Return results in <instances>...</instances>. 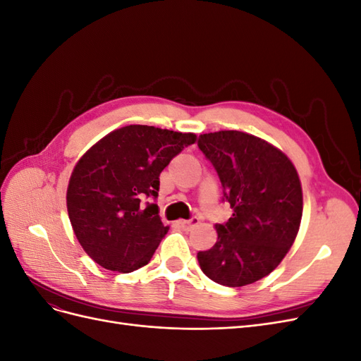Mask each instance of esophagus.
I'll use <instances>...</instances> for the list:
<instances>
[{"label":"esophagus","instance_id":"obj_1","mask_svg":"<svg viewBox=\"0 0 361 361\" xmlns=\"http://www.w3.org/2000/svg\"><path fill=\"white\" fill-rule=\"evenodd\" d=\"M199 221L200 220H199L197 216H192V218H190V220H180L179 224H180V227L183 228V231H191L194 226L199 224Z\"/></svg>","mask_w":361,"mask_h":361}]
</instances>
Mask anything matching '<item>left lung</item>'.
Instances as JSON below:
<instances>
[{"label": "left lung", "instance_id": "1", "mask_svg": "<svg viewBox=\"0 0 361 361\" xmlns=\"http://www.w3.org/2000/svg\"><path fill=\"white\" fill-rule=\"evenodd\" d=\"M197 146L233 209L215 226V245L197 253L199 265L218 285H251L277 268L297 238L302 215L298 173L283 152L239 130L203 134Z\"/></svg>", "mask_w": 361, "mask_h": 361}]
</instances>
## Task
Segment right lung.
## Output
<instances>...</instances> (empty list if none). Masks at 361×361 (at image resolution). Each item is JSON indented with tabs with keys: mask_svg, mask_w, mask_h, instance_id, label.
I'll return each instance as SVG.
<instances>
[{
	"mask_svg": "<svg viewBox=\"0 0 361 361\" xmlns=\"http://www.w3.org/2000/svg\"><path fill=\"white\" fill-rule=\"evenodd\" d=\"M194 134L146 125L113 130L85 152L68 187V212L84 251L117 272L147 265L169 227L158 215L159 174Z\"/></svg>",
	"mask_w": 361,
	"mask_h": 361,
	"instance_id": "add662e5",
	"label": "right lung"
}]
</instances>
